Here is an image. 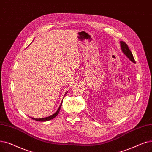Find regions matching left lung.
<instances>
[{
	"label": "left lung",
	"instance_id": "8db88e82",
	"mask_svg": "<svg viewBox=\"0 0 152 152\" xmlns=\"http://www.w3.org/2000/svg\"><path fill=\"white\" fill-rule=\"evenodd\" d=\"M121 49H122V52L125 55L127 56V57L129 59V60L131 61H132L133 63H135V61L133 55H132V52L130 50V49L129 48L128 45L125 42L121 41Z\"/></svg>",
	"mask_w": 152,
	"mask_h": 152
}]
</instances>
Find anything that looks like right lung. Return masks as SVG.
<instances>
[{
  "instance_id": "obj_1",
  "label": "right lung",
  "mask_w": 152,
  "mask_h": 152,
  "mask_svg": "<svg viewBox=\"0 0 152 152\" xmlns=\"http://www.w3.org/2000/svg\"><path fill=\"white\" fill-rule=\"evenodd\" d=\"M66 93H67V92H66L65 94H66ZM61 105H62V102H61V104L60 105V106L59 107L58 109L57 110V111L56 112V113H55L54 114H53L52 115H51V116H49V117H45V118H31H31H32V119L35 120V121H39V122H45V121H50V120H51V119H53V118H54L58 114L59 112H60V109H61Z\"/></svg>"
}]
</instances>
